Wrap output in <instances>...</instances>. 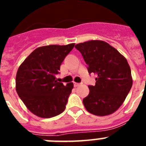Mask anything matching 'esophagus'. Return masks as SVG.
<instances>
[{
  "instance_id": "obj_1",
  "label": "esophagus",
  "mask_w": 146,
  "mask_h": 146,
  "mask_svg": "<svg viewBox=\"0 0 146 146\" xmlns=\"http://www.w3.org/2000/svg\"><path fill=\"white\" fill-rule=\"evenodd\" d=\"M74 85L75 87H77V86H79L80 85V83H78V82H74Z\"/></svg>"
}]
</instances>
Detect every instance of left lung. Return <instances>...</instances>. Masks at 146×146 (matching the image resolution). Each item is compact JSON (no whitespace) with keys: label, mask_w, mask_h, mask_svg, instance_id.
Here are the masks:
<instances>
[{"label":"left lung","mask_w":146,"mask_h":146,"mask_svg":"<svg viewBox=\"0 0 146 146\" xmlns=\"http://www.w3.org/2000/svg\"><path fill=\"white\" fill-rule=\"evenodd\" d=\"M88 67L94 73L95 86H89V94L82 102L89 113L104 116L115 112L128 95L132 86L131 69L126 58L111 45L101 40L77 44Z\"/></svg>","instance_id":"left-lung-1"}]
</instances>
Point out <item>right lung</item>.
I'll list each match as a JSON object with an SVG mask.
<instances>
[{"label": "right lung", "mask_w": 146, "mask_h": 146, "mask_svg": "<svg viewBox=\"0 0 146 146\" xmlns=\"http://www.w3.org/2000/svg\"><path fill=\"white\" fill-rule=\"evenodd\" d=\"M75 44L47 45L36 48L20 66L16 75V91L30 111L40 118L56 116L64 111L73 82L56 79L64 58Z\"/></svg>", "instance_id": "1"}]
</instances>
